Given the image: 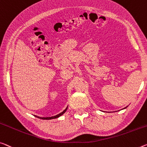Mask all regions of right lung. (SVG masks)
<instances>
[{
  "label": "right lung",
  "mask_w": 147,
  "mask_h": 147,
  "mask_svg": "<svg viewBox=\"0 0 147 147\" xmlns=\"http://www.w3.org/2000/svg\"><path fill=\"white\" fill-rule=\"evenodd\" d=\"M67 109V107L66 109H65V110H64L62 112V113H59V115H56V116H52V117H46V118H42V117H39V116H36V117H37V118H40V119H42V120H51V119H53V118H58V117H59L60 116H61V115H63V114L65 113V112H66Z\"/></svg>",
  "instance_id": "add662e5"
}]
</instances>
